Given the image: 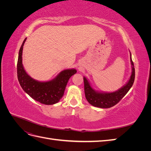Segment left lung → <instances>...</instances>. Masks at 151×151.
I'll return each instance as SVG.
<instances>
[{
  "label": "left lung",
  "mask_w": 151,
  "mask_h": 151,
  "mask_svg": "<svg viewBox=\"0 0 151 151\" xmlns=\"http://www.w3.org/2000/svg\"><path fill=\"white\" fill-rule=\"evenodd\" d=\"M130 62L132 65V74L127 83L118 91L112 93L98 92L91 87L88 80L84 77L85 96L88 101L93 106L101 108H109L115 106L125 96L128 91L132 88L135 79V68L132 62L130 53Z\"/></svg>",
  "instance_id": "left-lung-1"
}]
</instances>
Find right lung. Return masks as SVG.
Returning <instances> with one entry per match:
<instances>
[{
	"label": "right lung",
	"instance_id": "add662e5",
	"mask_svg": "<svg viewBox=\"0 0 151 151\" xmlns=\"http://www.w3.org/2000/svg\"><path fill=\"white\" fill-rule=\"evenodd\" d=\"M26 40V38L20 48L17 64V78L21 88L36 101L47 105L55 104L62 98L68 79L77 70L74 68L63 70L55 78L47 82H40L31 78L22 65V49Z\"/></svg>",
	"mask_w": 151,
	"mask_h": 151
}]
</instances>
